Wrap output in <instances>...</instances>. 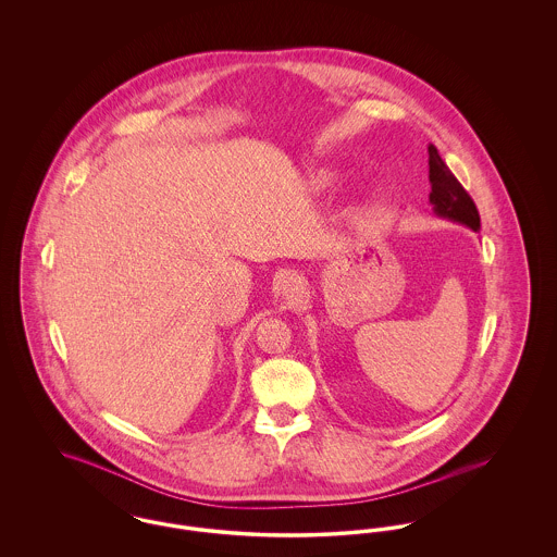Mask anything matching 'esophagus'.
<instances>
[{
    "label": "esophagus",
    "mask_w": 557,
    "mask_h": 557,
    "mask_svg": "<svg viewBox=\"0 0 557 557\" xmlns=\"http://www.w3.org/2000/svg\"><path fill=\"white\" fill-rule=\"evenodd\" d=\"M278 292L287 299H297L304 294V278L296 272H287L281 281H278Z\"/></svg>",
    "instance_id": "esophagus-1"
}]
</instances>
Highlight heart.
Wrapping results in <instances>:
<instances>
[{"mask_svg":"<svg viewBox=\"0 0 557 557\" xmlns=\"http://www.w3.org/2000/svg\"><path fill=\"white\" fill-rule=\"evenodd\" d=\"M319 182H323V180H319Z\"/></svg>","mask_w":557,"mask_h":557,"instance_id":"1","label":"heart"}]
</instances>
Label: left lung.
I'll return each mask as SVG.
<instances>
[{"mask_svg": "<svg viewBox=\"0 0 557 557\" xmlns=\"http://www.w3.org/2000/svg\"><path fill=\"white\" fill-rule=\"evenodd\" d=\"M429 182H431L429 200L433 205V211L440 218L465 223L473 232H480V213L473 198L451 175V171L447 169L435 146H429Z\"/></svg>", "mask_w": 557, "mask_h": 557, "instance_id": "8db88e82", "label": "left lung"}]
</instances>
